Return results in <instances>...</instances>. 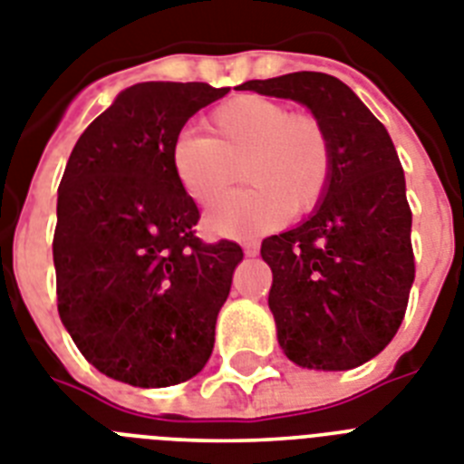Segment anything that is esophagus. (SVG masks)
<instances>
[{
	"instance_id": "esophagus-1",
	"label": "esophagus",
	"mask_w": 464,
	"mask_h": 464,
	"mask_svg": "<svg viewBox=\"0 0 464 464\" xmlns=\"http://www.w3.org/2000/svg\"><path fill=\"white\" fill-rule=\"evenodd\" d=\"M243 247H245V255H247V256H255L256 252H259V243H256V240H247Z\"/></svg>"
}]
</instances>
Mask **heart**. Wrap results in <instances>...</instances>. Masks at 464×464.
I'll use <instances>...</instances> for the list:
<instances>
[{
    "mask_svg": "<svg viewBox=\"0 0 464 464\" xmlns=\"http://www.w3.org/2000/svg\"><path fill=\"white\" fill-rule=\"evenodd\" d=\"M209 136L181 134L172 146L179 186L200 205L217 200L238 179L250 188L221 198L208 212L209 231L256 236L318 208L333 181V139L314 112H292L283 101L240 93L214 108Z\"/></svg>",
    "mask_w": 464,
    "mask_h": 464,
    "instance_id": "obj_1",
    "label": "heart"
}]
</instances>
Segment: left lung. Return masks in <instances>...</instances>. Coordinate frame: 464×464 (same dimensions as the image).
<instances>
[{
    "mask_svg": "<svg viewBox=\"0 0 464 464\" xmlns=\"http://www.w3.org/2000/svg\"><path fill=\"white\" fill-rule=\"evenodd\" d=\"M256 92L304 103L333 139V181L304 224L262 243L274 283L268 306L290 361L349 371L394 340L415 280L412 212L392 136L344 82L325 72L250 80Z\"/></svg>",
    "mask_w": 464,
    "mask_h": 464,
    "instance_id": "obj_1",
    "label": "left lung"
}]
</instances>
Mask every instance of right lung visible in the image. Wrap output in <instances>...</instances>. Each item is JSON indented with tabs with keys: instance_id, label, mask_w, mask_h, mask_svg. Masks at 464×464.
I'll use <instances>...</instances> for the list:
<instances>
[{
	"instance_id": "obj_1",
	"label": "right lung",
	"mask_w": 464,
	"mask_h": 464,
	"mask_svg": "<svg viewBox=\"0 0 464 464\" xmlns=\"http://www.w3.org/2000/svg\"><path fill=\"white\" fill-rule=\"evenodd\" d=\"M231 92L205 82L124 89L77 139L58 186V314L103 375L169 387L205 368L243 250L202 243L172 146L200 108Z\"/></svg>"
}]
</instances>
